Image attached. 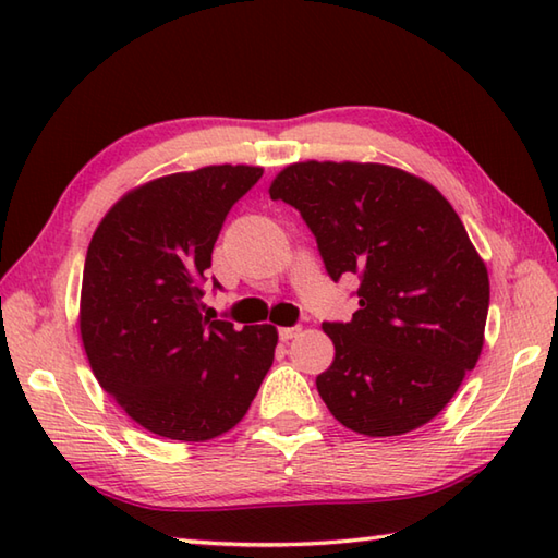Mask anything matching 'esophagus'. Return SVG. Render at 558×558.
Instances as JSON below:
<instances>
[{"mask_svg": "<svg viewBox=\"0 0 558 558\" xmlns=\"http://www.w3.org/2000/svg\"><path fill=\"white\" fill-rule=\"evenodd\" d=\"M300 333V328L298 326H290V328H278V336H280V340L282 342H288V340H292L294 336Z\"/></svg>", "mask_w": 558, "mask_h": 558, "instance_id": "esophagus-1", "label": "esophagus"}]
</instances>
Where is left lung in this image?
<instances>
[{
  "label": "left lung",
  "instance_id": "obj_1",
  "mask_svg": "<svg viewBox=\"0 0 558 558\" xmlns=\"http://www.w3.org/2000/svg\"><path fill=\"white\" fill-rule=\"evenodd\" d=\"M270 198L300 210L328 276H360L352 322H324L336 357L316 376L330 414L364 436L434 420L475 369L487 266L436 186L378 162H294Z\"/></svg>",
  "mask_w": 558,
  "mask_h": 558
}]
</instances>
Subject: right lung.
<instances>
[{"label":"right lung","mask_w":558,"mask_h":558,"mask_svg":"<svg viewBox=\"0 0 558 558\" xmlns=\"http://www.w3.org/2000/svg\"><path fill=\"white\" fill-rule=\"evenodd\" d=\"M260 174L210 165L160 177L117 201L88 244L83 348L105 393L153 434L208 441L230 432L270 369V324L236 330L201 314L222 222Z\"/></svg>","instance_id":"add662e5"}]
</instances>
